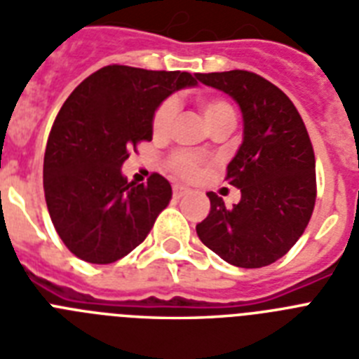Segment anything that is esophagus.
Returning a JSON list of instances; mask_svg holds the SVG:
<instances>
[{"mask_svg":"<svg viewBox=\"0 0 359 359\" xmlns=\"http://www.w3.org/2000/svg\"><path fill=\"white\" fill-rule=\"evenodd\" d=\"M188 191H189V188H186V186H182V184H175L173 186V197H175V199H180V197H184Z\"/></svg>","mask_w":359,"mask_h":359,"instance_id":"1","label":"esophagus"}]
</instances>
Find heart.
<instances>
[{"instance_id":"1","label":"heart","mask_w":359,"mask_h":359,"mask_svg":"<svg viewBox=\"0 0 359 359\" xmlns=\"http://www.w3.org/2000/svg\"><path fill=\"white\" fill-rule=\"evenodd\" d=\"M201 109H203V116H205L208 127L215 125L221 119H234L232 107L226 101H221V99H206V101L201 103ZM177 114H179V101L173 97L165 99L153 116V133L156 136H164V134L170 133ZM170 164L171 170L179 177H184V179H194L201 171V160L195 154L186 153V151L173 154Z\"/></svg>"}]
</instances>
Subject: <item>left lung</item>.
<instances>
[{
    "label": "left lung",
    "instance_id": "8db88e82",
    "mask_svg": "<svg viewBox=\"0 0 359 359\" xmlns=\"http://www.w3.org/2000/svg\"><path fill=\"white\" fill-rule=\"evenodd\" d=\"M203 84L234 99L243 140L226 168L241 191L230 208L208 191L210 214L195 226L199 240L236 267H264L287 252L316 205V156L301 114L264 77L243 69L199 74Z\"/></svg>",
    "mask_w": 359,
    "mask_h": 359
}]
</instances>
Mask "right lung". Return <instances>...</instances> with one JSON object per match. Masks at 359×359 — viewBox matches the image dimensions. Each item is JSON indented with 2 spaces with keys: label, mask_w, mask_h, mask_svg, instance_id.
I'll list each match as a JSON object with an SVG mask.
<instances>
[{
  "label": "right lung",
  "mask_w": 359,
  "mask_h": 359,
  "mask_svg": "<svg viewBox=\"0 0 359 359\" xmlns=\"http://www.w3.org/2000/svg\"><path fill=\"white\" fill-rule=\"evenodd\" d=\"M199 74L104 66L69 94L43 154V194L64 245L90 264H112L145 240L171 199V184L153 173L129 182V149L153 140L164 99L197 86Z\"/></svg>",
  "instance_id": "1"
}]
</instances>
